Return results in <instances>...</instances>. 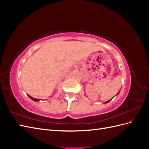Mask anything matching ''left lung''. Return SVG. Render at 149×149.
Listing matches in <instances>:
<instances>
[{
    "mask_svg": "<svg viewBox=\"0 0 149 149\" xmlns=\"http://www.w3.org/2000/svg\"><path fill=\"white\" fill-rule=\"evenodd\" d=\"M111 100H112V99H111ZM111 100H109V101H106V102H105V103H107V102H109Z\"/></svg>",
    "mask_w": 149,
    "mask_h": 149,
    "instance_id": "obj_1",
    "label": "left lung"
}]
</instances>
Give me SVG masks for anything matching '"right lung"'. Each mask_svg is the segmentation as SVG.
Returning a JSON list of instances; mask_svg holds the SVG:
<instances>
[{"instance_id": "right-lung-1", "label": "right lung", "mask_w": 149, "mask_h": 149, "mask_svg": "<svg viewBox=\"0 0 149 149\" xmlns=\"http://www.w3.org/2000/svg\"><path fill=\"white\" fill-rule=\"evenodd\" d=\"M29 96L31 99V100H33V101H39L40 100V99H36V98H33V97H31V96H30L29 95Z\"/></svg>"}]
</instances>
